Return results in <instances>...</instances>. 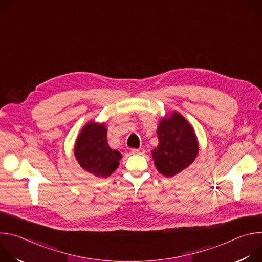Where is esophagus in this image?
<instances>
[{
  "label": "esophagus",
  "mask_w": 262,
  "mask_h": 262,
  "mask_svg": "<svg viewBox=\"0 0 262 262\" xmlns=\"http://www.w3.org/2000/svg\"><path fill=\"white\" fill-rule=\"evenodd\" d=\"M132 155L136 156H143L145 154V149L144 148H138V149H132Z\"/></svg>",
  "instance_id": "esophagus-1"
}]
</instances>
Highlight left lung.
Here are the masks:
<instances>
[{
  "label": "left lung",
  "instance_id": "8db88e82",
  "mask_svg": "<svg viewBox=\"0 0 262 262\" xmlns=\"http://www.w3.org/2000/svg\"><path fill=\"white\" fill-rule=\"evenodd\" d=\"M159 145L152 152L158 171L173 177L196 160L199 143L192 124L174 111L161 119L158 126Z\"/></svg>",
  "mask_w": 262,
  "mask_h": 262
}]
</instances>
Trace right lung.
I'll return each instance as SVG.
<instances>
[{"label": "right lung", "mask_w": 262, "mask_h": 262, "mask_svg": "<svg viewBox=\"0 0 262 262\" xmlns=\"http://www.w3.org/2000/svg\"><path fill=\"white\" fill-rule=\"evenodd\" d=\"M104 123L87 122L74 143V157L80 166L96 177L106 178L119 166L122 155L112 149Z\"/></svg>", "instance_id": "obj_1"}]
</instances>
